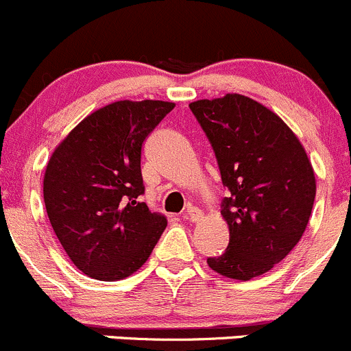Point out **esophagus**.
<instances>
[{
    "mask_svg": "<svg viewBox=\"0 0 351 351\" xmlns=\"http://www.w3.org/2000/svg\"><path fill=\"white\" fill-rule=\"evenodd\" d=\"M182 217L189 221H199V218L203 217V213H201V210H197V208L187 206V210L184 211Z\"/></svg>",
    "mask_w": 351,
    "mask_h": 351,
    "instance_id": "esophagus-1",
    "label": "esophagus"
}]
</instances>
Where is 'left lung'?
Instances as JSON below:
<instances>
[{"label": "left lung", "instance_id": "left-lung-1", "mask_svg": "<svg viewBox=\"0 0 351 351\" xmlns=\"http://www.w3.org/2000/svg\"><path fill=\"white\" fill-rule=\"evenodd\" d=\"M217 157L228 196L221 215L230 241L208 266L234 280L268 273L297 245L308 223L315 177L293 131L239 93L189 104Z\"/></svg>", "mask_w": 351, "mask_h": 351}]
</instances>
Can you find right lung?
I'll return each instance as SVG.
<instances>
[{
    "label": "right lung",
    "mask_w": 351,
    "mask_h": 351,
    "mask_svg": "<svg viewBox=\"0 0 351 351\" xmlns=\"http://www.w3.org/2000/svg\"><path fill=\"white\" fill-rule=\"evenodd\" d=\"M176 107L119 100L82 121L54 150L44 203L73 265L102 282L133 275L150 258L165 215L141 203V147Z\"/></svg>",
    "instance_id": "right-lung-1"
}]
</instances>
